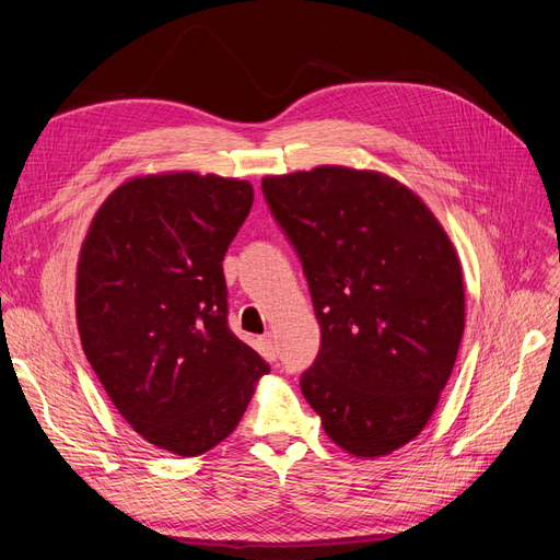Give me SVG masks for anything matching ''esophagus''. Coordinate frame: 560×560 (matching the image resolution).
Wrapping results in <instances>:
<instances>
[{"mask_svg": "<svg viewBox=\"0 0 560 560\" xmlns=\"http://www.w3.org/2000/svg\"><path fill=\"white\" fill-rule=\"evenodd\" d=\"M259 346H261L264 358H268V360H276V358H278V346H276V338L270 336V334H266V336L261 338Z\"/></svg>", "mask_w": 560, "mask_h": 560, "instance_id": "34e87169", "label": "esophagus"}]
</instances>
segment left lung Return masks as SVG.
<instances>
[{
  "label": "left lung",
  "instance_id": "left-lung-1",
  "mask_svg": "<svg viewBox=\"0 0 560 560\" xmlns=\"http://www.w3.org/2000/svg\"><path fill=\"white\" fill-rule=\"evenodd\" d=\"M261 186L322 329L301 393L336 446L389 455L428 425L451 378L465 331L460 257L425 200L385 173L317 165Z\"/></svg>",
  "mask_w": 560,
  "mask_h": 560
}]
</instances>
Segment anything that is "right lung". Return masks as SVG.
Listing matches in <instances>:
<instances>
[{
  "mask_svg": "<svg viewBox=\"0 0 560 560\" xmlns=\"http://www.w3.org/2000/svg\"><path fill=\"white\" fill-rule=\"evenodd\" d=\"M247 179L140 175L97 208L77 261L81 348L149 444L208 453L238 425L268 364L226 325L224 254L249 214Z\"/></svg>",
  "mask_w": 560,
  "mask_h": 560,
  "instance_id": "right-lung-1",
  "label": "right lung"
}]
</instances>
